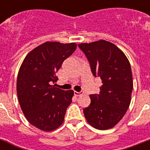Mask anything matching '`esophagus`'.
<instances>
[{"instance_id": "esophagus-1", "label": "esophagus", "mask_w": 150, "mask_h": 150, "mask_svg": "<svg viewBox=\"0 0 150 150\" xmlns=\"http://www.w3.org/2000/svg\"><path fill=\"white\" fill-rule=\"evenodd\" d=\"M83 93H84V92L83 91H81V92L75 91L74 92V94H75V96H80V95H82Z\"/></svg>"}]
</instances>
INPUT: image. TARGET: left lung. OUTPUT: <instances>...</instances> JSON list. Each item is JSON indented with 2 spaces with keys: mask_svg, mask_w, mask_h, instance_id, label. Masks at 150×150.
<instances>
[{
  "mask_svg": "<svg viewBox=\"0 0 150 150\" xmlns=\"http://www.w3.org/2000/svg\"><path fill=\"white\" fill-rule=\"evenodd\" d=\"M79 47L86 56L93 75L100 77L98 94L83 109L88 123L99 130L113 128L121 121L131 103L133 89L132 68L127 57L110 42L100 40Z\"/></svg>",
  "mask_w": 150,
  "mask_h": 150,
  "instance_id": "obj_1",
  "label": "left lung"
}]
</instances>
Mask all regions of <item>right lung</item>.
I'll use <instances>...</instances> for the list:
<instances>
[{"mask_svg": "<svg viewBox=\"0 0 150 150\" xmlns=\"http://www.w3.org/2000/svg\"><path fill=\"white\" fill-rule=\"evenodd\" d=\"M76 43L46 42L27 54L17 78L20 107L29 123L51 132L62 125L71 103L72 90L55 87L56 72L76 49Z\"/></svg>", "mask_w": 150, "mask_h": 150, "instance_id": "right-lung-1", "label": "right lung"}]
</instances>
